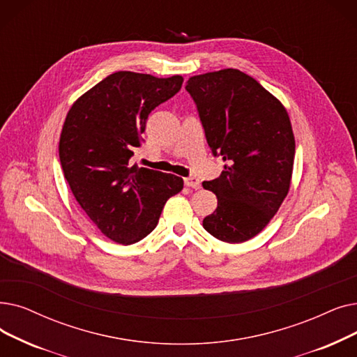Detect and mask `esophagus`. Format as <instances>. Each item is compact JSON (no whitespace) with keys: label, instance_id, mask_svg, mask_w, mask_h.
Here are the masks:
<instances>
[{"label":"esophagus","instance_id":"1","mask_svg":"<svg viewBox=\"0 0 357 357\" xmlns=\"http://www.w3.org/2000/svg\"><path fill=\"white\" fill-rule=\"evenodd\" d=\"M183 182H185V185H187V187H190V188H192V190H198V188L201 187V182H199V179H197L195 176H188V178H185V179H183Z\"/></svg>","mask_w":357,"mask_h":357}]
</instances>
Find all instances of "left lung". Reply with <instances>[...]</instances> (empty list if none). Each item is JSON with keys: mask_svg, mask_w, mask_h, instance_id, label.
<instances>
[{"mask_svg": "<svg viewBox=\"0 0 357 357\" xmlns=\"http://www.w3.org/2000/svg\"><path fill=\"white\" fill-rule=\"evenodd\" d=\"M185 89L213 154L225 162L219 178L203 182L217 197V208L203 226L223 242H245L270 223L290 190L294 135L289 114L236 68L190 77Z\"/></svg>", "mask_w": 357, "mask_h": 357, "instance_id": "left-lung-1", "label": "left lung"}]
</instances>
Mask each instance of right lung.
<instances>
[{
    "label": "right lung",
    "instance_id": "1",
    "mask_svg": "<svg viewBox=\"0 0 357 357\" xmlns=\"http://www.w3.org/2000/svg\"><path fill=\"white\" fill-rule=\"evenodd\" d=\"M182 75L118 71L77 99L59 137V160L77 203L111 241L131 245L158 226L183 179L130 165L149 114L181 90Z\"/></svg>",
    "mask_w": 357,
    "mask_h": 357
}]
</instances>
